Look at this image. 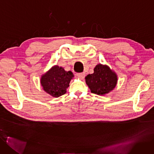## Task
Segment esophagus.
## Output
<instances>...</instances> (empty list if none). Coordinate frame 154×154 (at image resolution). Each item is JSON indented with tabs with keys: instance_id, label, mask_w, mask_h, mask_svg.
<instances>
[{
	"instance_id": "1",
	"label": "esophagus",
	"mask_w": 154,
	"mask_h": 154,
	"mask_svg": "<svg viewBox=\"0 0 154 154\" xmlns=\"http://www.w3.org/2000/svg\"><path fill=\"white\" fill-rule=\"evenodd\" d=\"M77 76L79 78H80L81 79H83L84 77H85V73H84V72H82V73H79L77 74Z\"/></svg>"
}]
</instances>
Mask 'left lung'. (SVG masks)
<instances>
[{
	"instance_id": "1",
	"label": "left lung",
	"mask_w": 154,
	"mask_h": 154,
	"mask_svg": "<svg viewBox=\"0 0 154 154\" xmlns=\"http://www.w3.org/2000/svg\"><path fill=\"white\" fill-rule=\"evenodd\" d=\"M85 79L91 93L103 95L114 90L116 86L118 77L116 73L109 67L98 64L94 68V73L88 74Z\"/></svg>"
}]
</instances>
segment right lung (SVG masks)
Segmentation results:
<instances>
[{
  "label": "right lung",
  "mask_w": 154,
  "mask_h": 154,
  "mask_svg": "<svg viewBox=\"0 0 154 154\" xmlns=\"http://www.w3.org/2000/svg\"><path fill=\"white\" fill-rule=\"evenodd\" d=\"M73 77L71 71L66 72L63 68L56 65L43 74L40 82L45 91L52 97H58L66 93Z\"/></svg>",
  "instance_id": "right-lung-1"
}]
</instances>
